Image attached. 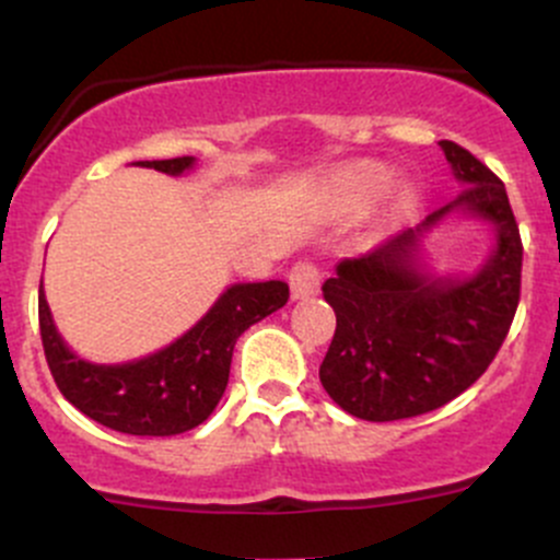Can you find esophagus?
Masks as SVG:
<instances>
[{"label": "esophagus", "mask_w": 560, "mask_h": 560, "mask_svg": "<svg viewBox=\"0 0 560 560\" xmlns=\"http://www.w3.org/2000/svg\"><path fill=\"white\" fill-rule=\"evenodd\" d=\"M319 292V270L308 262H298L290 270V295L292 301H306Z\"/></svg>", "instance_id": "obj_1"}]
</instances>
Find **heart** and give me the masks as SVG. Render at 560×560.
I'll return each mask as SVG.
<instances>
[{
    "instance_id": "b5f03b06",
    "label": "heart",
    "mask_w": 560,
    "mask_h": 560,
    "mask_svg": "<svg viewBox=\"0 0 560 560\" xmlns=\"http://www.w3.org/2000/svg\"><path fill=\"white\" fill-rule=\"evenodd\" d=\"M393 171L380 162H352L332 175V197L347 217H363L376 206L393 186ZM406 206V195L398 197L395 211Z\"/></svg>"
}]
</instances>
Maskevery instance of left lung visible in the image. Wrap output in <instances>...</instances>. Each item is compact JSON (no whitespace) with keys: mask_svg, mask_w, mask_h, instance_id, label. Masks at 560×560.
Instances as JSON below:
<instances>
[{"mask_svg":"<svg viewBox=\"0 0 560 560\" xmlns=\"http://www.w3.org/2000/svg\"><path fill=\"white\" fill-rule=\"evenodd\" d=\"M439 145L460 195L374 252L338 262L322 287L336 336L319 382L360 420H404L457 398L493 363L521 301V230L504 184L453 140ZM455 218L485 223L494 238L477 269L442 277L427 241Z\"/></svg>","mask_w":560,"mask_h":560,"instance_id":"1","label":"left lung"}]
</instances>
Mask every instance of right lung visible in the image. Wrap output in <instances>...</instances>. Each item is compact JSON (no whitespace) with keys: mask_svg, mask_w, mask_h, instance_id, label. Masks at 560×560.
Instances as JSON below:
<instances>
[{"mask_svg":"<svg viewBox=\"0 0 560 560\" xmlns=\"http://www.w3.org/2000/svg\"><path fill=\"white\" fill-rule=\"evenodd\" d=\"M167 175H186L195 156L132 162ZM290 287L279 279L238 281L213 301L175 341L127 363H92L67 347L39 284V336L56 387L83 415L129 436H175L206 422L230 380L233 347L254 322L279 312Z\"/></svg>","mask_w":560,"mask_h":560,"instance_id":"add662e5","label":"right lung"}]
</instances>
